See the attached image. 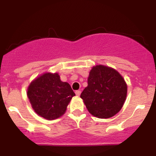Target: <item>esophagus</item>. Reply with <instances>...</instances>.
I'll use <instances>...</instances> for the list:
<instances>
[{"label":"esophagus","mask_w":156,"mask_h":156,"mask_svg":"<svg viewBox=\"0 0 156 156\" xmlns=\"http://www.w3.org/2000/svg\"><path fill=\"white\" fill-rule=\"evenodd\" d=\"M80 93H81V92H80V90H77V91H76V94L77 96H80Z\"/></svg>","instance_id":"obj_1"}]
</instances>
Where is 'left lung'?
Listing matches in <instances>:
<instances>
[{"instance_id":"8db88e82","label":"left lung","mask_w":156,"mask_h":156,"mask_svg":"<svg viewBox=\"0 0 156 156\" xmlns=\"http://www.w3.org/2000/svg\"><path fill=\"white\" fill-rule=\"evenodd\" d=\"M87 82L88 86L80 98L92 115L107 119L121 110L126 100L128 87L116 69L102 64L94 66Z\"/></svg>"}]
</instances>
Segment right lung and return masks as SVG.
<instances>
[{
  "label": "right lung",
  "mask_w": 156,
  "mask_h": 156,
  "mask_svg": "<svg viewBox=\"0 0 156 156\" xmlns=\"http://www.w3.org/2000/svg\"><path fill=\"white\" fill-rule=\"evenodd\" d=\"M75 95L70 85L62 81L58 73H43L32 80L27 89V96L34 111L48 120L64 114Z\"/></svg>",
  "instance_id": "1"
}]
</instances>
